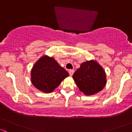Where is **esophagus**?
<instances>
[{"mask_svg":"<svg viewBox=\"0 0 132 132\" xmlns=\"http://www.w3.org/2000/svg\"><path fill=\"white\" fill-rule=\"evenodd\" d=\"M69 74H70V76H72L73 75V74L74 73V70H69Z\"/></svg>","mask_w":132,"mask_h":132,"instance_id":"esophagus-1","label":"esophagus"}]
</instances>
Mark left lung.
I'll return each instance as SVG.
<instances>
[{"label":"left lung","instance_id":"8db88e82","mask_svg":"<svg viewBox=\"0 0 132 132\" xmlns=\"http://www.w3.org/2000/svg\"><path fill=\"white\" fill-rule=\"evenodd\" d=\"M80 91L86 95H93L102 91L106 84V75L103 68L94 61L81 64L73 75Z\"/></svg>","mask_w":132,"mask_h":132}]
</instances>
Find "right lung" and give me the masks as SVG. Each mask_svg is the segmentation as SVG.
Returning a JSON list of instances; mask_svg holds the SVG:
<instances>
[{
    "label": "right lung",
    "instance_id": "obj_1",
    "mask_svg": "<svg viewBox=\"0 0 132 132\" xmlns=\"http://www.w3.org/2000/svg\"><path fill=\"white\" fill-rule=\"evenodd\" d=\"M54 58L44 55L36 62L31 70V82L38 89L51 93L68 76Z\"/></svg>",
    "mask_w": 132,
    "mask_h": 132
}]
</instances>
